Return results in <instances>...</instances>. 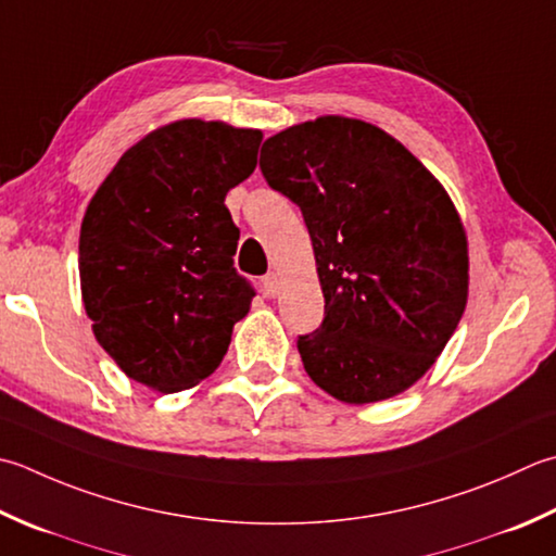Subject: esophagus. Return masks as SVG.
<instances>
[{
    "instance_id": "esophagus-1",
    "label": "esophagus",
    "mask_w": 556,
    "mask_h": 556,
    "mask_svg": "<svg viewBox=\"0 0 556 556\" xmlns=\"http://www.w3.org/2000/svg\"><path fill=\"white\" fill-rule=\"evenodd\" d=\"M263 289H265L267 296H277L279 289H281V281H279L277 271H269V275L263 277Z\"/></svg>"
}]
</instances>
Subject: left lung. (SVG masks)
Here are the masks:
<instances>
[{
    "label": "left lung",
    "mask_w": 556,
    "mask_h": 556,
    "mask_svg": "<svg viewBox=\"0 0 556 556\" xmlns=\"http://www.w3.org/2000/svg\"><path fill=\"white\" fill-rule=\"evenodd\" d=\"M260 168L301 206L325 318L299 337L311 380L350 405L405 393L467 303V236L443 185L395 137L325 115L269 137Z\"/></svg>",
    "instance_id": "left-lung-1"
}]
</instances>
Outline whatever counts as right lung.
Here are the masks:
<instances>
[{"mask_svg": "<svg viewBox=\"0 0 556 556\" xmlns=\"http://www.w3.org/2000/svg\"><path fill=\"white\" fill-rule=\"evenodd\" d=\"M260 129L178 119L129 147L86 206L79 277L98 344L159 393L214 374L255 289L238 275L226 192L257 166Z\"/></svg>", "mask_w": 556, "mask_h": 556, "instance_id": "obj_1", "label": "right lung"}]
</instances>
